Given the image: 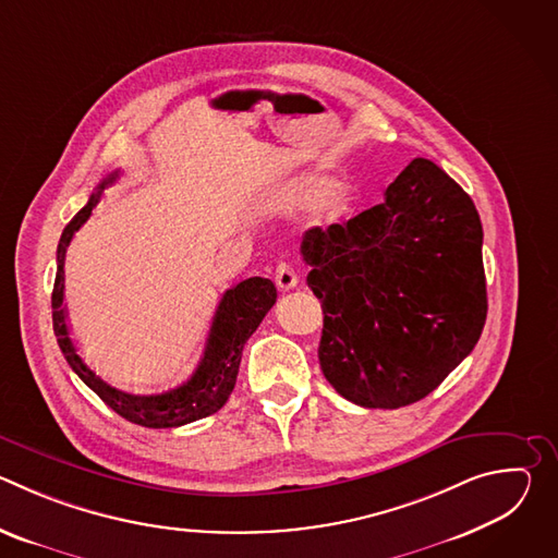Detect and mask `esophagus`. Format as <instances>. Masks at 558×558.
Segmentation results:
<instances>
[{
    "label": "esophagus",
    "instance_id": "obj_1",
    "mask_svg": "<svg viewBox=\"0 0 558 558\" xmlns=\"http://www.w3.org/2000/svg\"><path fill=\"white\" fill-rule=\"evenodd\" d=\"M274 280H276V284H278L280 291H289V289H293V287L298 284L300 278H298L295 269H293L289 263H280V265L276 267Z\"/></svg>",
    "mask_w": 558,
    "mask_h": 558
}]
</instances>
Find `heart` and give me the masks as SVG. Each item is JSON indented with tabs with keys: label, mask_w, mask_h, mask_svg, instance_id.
Wrapping results in <instances>:
<instances>
[{
	"label": "heart",
	"mask_w": 558,
	"mask_h": 558,
	"mask_svg": "<svg viewBox=\"0 0 558 558\" xmlns=\"http://www.w3.org/2000/svg\"><path fill=\"white\" fill-rule=\"evenodd\" d=\"M336 190V183L331 179H325V177H308V179H302L298 183V201L302 205H317L327 201Z\"/></svg>",
	"instance_id": "obj_1"
}]
</instances>
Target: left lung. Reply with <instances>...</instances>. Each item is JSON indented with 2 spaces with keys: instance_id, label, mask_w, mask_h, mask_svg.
Returning <instances> with one entry per match:
<instances>
[{
  "instance_id": "obj_1",
  "label": "left lung",
  "mask_w": 558,
  "mask_h": 558,
  "mask_svg": "<svg viewBox=\"0 0 558 558\" xmlns=\"http://www.w3.org/2000/svg\"><path fill=\"white\" fill-rule=\"evenodd\" d=\"M384 196L344 225L308 229L300 247L325 311L323 373L364 409L424 400L470 355L488 313L470 196L428 158Z\"/></svg>"
}]
</instances>
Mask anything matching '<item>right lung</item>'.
<instances>
[{"label":"right lung","mask_w":558,"mask_h":558,"mask_svg":"<svg viewBox=\"0 0 558 558\" xmlns=\"http://www.w3.org/2000/svg\"><path fill=\"white\" fill-rule=\"evenodd\" d=\"M119 179V170L108 174L93 192L88 205L78 211L63 229L57 247V276L52 289V329L57 344L70 364V368L90 386L101 400L123 420L145 426V428H177L207 415H214L225 407L235 384L238 366H241L243 347L252 333L260 327L267 311L276 304V284L269 278H247L235 287L227 289L218 302L209 338L203 351V357L194 375L179 388H172L161 395H132L106 384L82 357L70 338L65 308H63V263L65 250L72 241L74 231H78L108 185Z\"/></svg>","instance_id":"right-lung-1"}]
</instances>
